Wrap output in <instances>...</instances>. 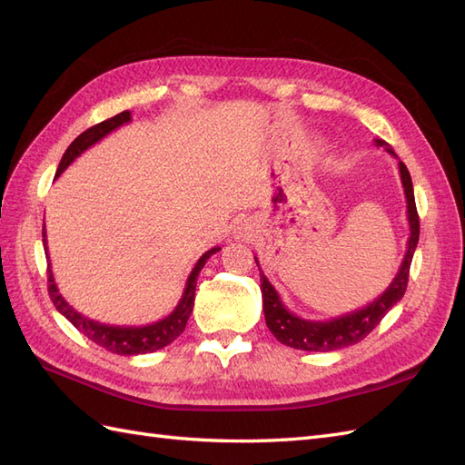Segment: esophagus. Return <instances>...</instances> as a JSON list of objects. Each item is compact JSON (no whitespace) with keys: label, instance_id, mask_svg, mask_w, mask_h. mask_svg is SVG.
<instances>
[{"label":"esophagus","instance_id":"34e87169","mask_svg":"<svg viewBox=\"0 0 465 465\" xmlns=\"http://www.w3.org/2000/svg\"><path fill=\"white\" fill-rule=\"evenodd\" d=\"M248 232H250V227L248 224H244V223H241V227H236V236H248Z\"/></svg>","mask_w":465,"mask_h":465}]
</instances>
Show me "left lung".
<instances>
[{"mask_svg": "<svg viewBox=\"0 0 465 465\" xmlns=\"http://www.w3.org/2000/svg\"><path fill=\"white\" fill-rule=\"evenodd\" d=\"M374 145L384 147L390 154L396 157V153H393V149L384 142V139H374ZM400 176H401L403 193L407 202L410 241H407V250H405L400 270L396 277L391 279L388 289L367 306L359 308V311L347 312L343 316H337L331 320H304L289 311V308L283 304V301H281L275 287L270 283V279H267L260 270L265 323L267 328H270V331L275 335V340L292 349L320 351V353L355 345L362 341L364 337L378 326L380 320L388 314V311L393 304H398L403 299L405 289H407V279H410L411 260L419 242V215L415 207L413 182H411L410 171H407V166L401 161H400ZM254 260H256V265L260 267L258 258Z\"/></svg>", "mask_w": 465, "mask_h": 465, "instance_id": "obj_1", "label": "left lung"}]
</instances>
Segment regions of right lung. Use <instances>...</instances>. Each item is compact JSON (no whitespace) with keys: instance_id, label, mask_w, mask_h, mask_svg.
<instances>
[{"instance_id":"add662e5","label":"right lung","mask_w":465,"mask_h":465,"mask_svg":"<svg viewBox=\"0 0 465 465\" xmlns=\"http://www.w3.org/2000/svg\"><path fill=\"white\" fill-rule=\"evenodd\" d=\"M128 122H132V112L124 110L114 118H108L101 124H96L87 132H83L79 137H75L72 145H69L64 153L58 171H55V178H58L65 171V168L79 157L81 153H85L89 147L101 142V139L106 137L110 132L118 130L120 125L128 124ZM42 244H45L46 258L50 262L45 227H42ZM219 250H221L219 246L207 250L205 254L198 260V263L193 265V270L186 281V289H184V292H182V299L178 301L174 311L168 316H164L163 320L145 323V326H112V323H101V322L83 316L62 297V292L58 291V285H55L54 273L50 270V263H48V292H50V299L55 306V311H58L62 316H65L83 335L89 337V340L94 341L96 345H101L106 351H110V353H116V355H128V357L130 355H145V353H153V351L166 347L168 343H173L176 337L184 331L188 318L193 311L198 275L203 270L205 262Z\"/></svg>"}]
</instances>
